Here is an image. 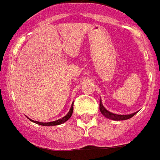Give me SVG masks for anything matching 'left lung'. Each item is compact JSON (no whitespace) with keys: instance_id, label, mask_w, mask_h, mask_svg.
<instances>
[{"instance_id":"8db88e82","label":"left lung","mask_w":160,"mask_h":160,"mask_svg":"<svg viewBox=\"0 0 160 160\" xmlns=\"http://www.w3.org/2000/svg\"><path fill=\"white\" fill-rule=\"evenodd\" d=\"M99 109H100V111H101L102 114L106 116L107 118H111V119L113 120H126V119H128V118H131V117H133L136 114L137 112L133 113V114H126V115H121V114H113V113L110 112L105 108V107L102 106V103L101 100H100V104H99Z\"/></svg>"}]
</instances>
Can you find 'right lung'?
Returning <instances> with one entry per match:
<instances>
[{"instance_id":"add662e5","label":"right lung","mask_w":160,"mask_h":160,"mask_svg":"<svg viewBox=\"0 0 160 160\" xmlns=\"http://www.w3.org/2000/svg\"><path fill=\"white\" fill-rule=\"evenodd\" d=\"M73 104H72L71 106V108H70V111L68 112V114H66V116L63 117L62 118H60L58 120H56V121H53V122H38V121H33V120H31L32 122H35L37 124H39V125H42V126H56V125H59V124H62L63 122H66L69 118L71 117L72 115V113H73Z\"/></svg>"}]
</instances>
